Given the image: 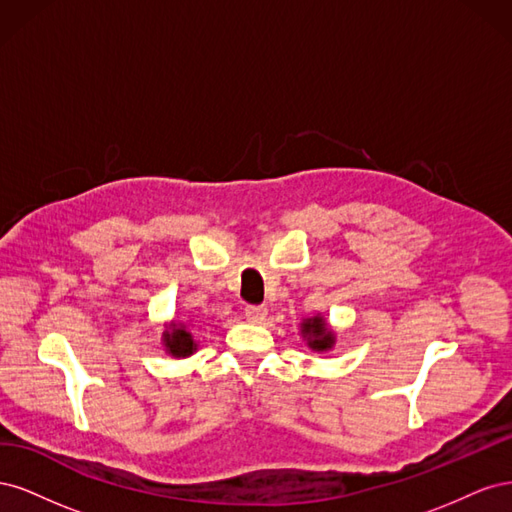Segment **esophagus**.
<instances>
[{
	"label": "esophagus",
	"mask_w": 512,
	"mask_h": 512,
	"mask_svg": "<svg viewBox=\"0 0 512 512\" xmlns=\"http://www.w3.org/2000/svg\"><path fill=\"white\" fill-rule=\"evenodd\" d=\"M267 314H269V309L265 305H247L245 307V318H247V322H252V324L265 322Z\"/></svg>",
	"instance_id": "esophagus-1"
}]
</instances>
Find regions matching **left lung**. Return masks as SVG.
I'll return each instance as SVG.
<instances>
[{
  "instance_id": "1",
  "label": "left lung",
  "mask_w": 512,
  "mask_h": 512,
  "mask_svg": "<svg viewBox=\"0 0 512 512\" xmlns=\"http://www.w3.org/2000/svg\"><path fill=\"white\" fill-rule=\"evenodd\" d=\"M301 337L307 348L314 352H329L337 342L335 331L322 314L301 320Z\"/></svg>"
}]
</instances>
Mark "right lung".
<instances>
[{
	"instance_id": "obj_1",
	"label": "right lung",
	"mask_w": 512,
	"mask_h": 512,
	"mask_svg": "<svg viewBox=\"0 0 512 512\" xmlns=\"http://www.w3.org/2000/svg\"><path fill=\"white\" fill-rule=\"evenodd\" d=\"M162 346L173 359H188L198 350V342L192 335L190 324L177 320H170L166 324V331L162 333Z\"/></svg>"
}]
</instances>
